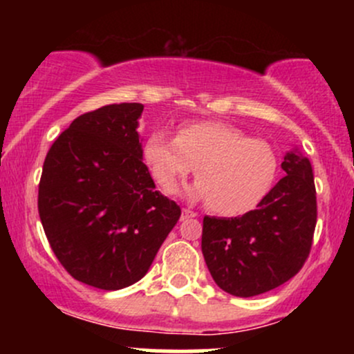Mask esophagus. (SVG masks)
I'll list each match as a JSON object with an SVG mask.
<instances>
[{
    "mask_svg": "<svg viewBox=\"0 0 354 354\" xmlns=\"http://www.w3.org/2000/svg\"><path fill=\"white\" fill-rule=\"evenodd\" d=\"M194 216H196V213H194V211H191V209H186V208H183V211H181V219H183V221H185V219L194 218Z\"/></svg>",
    "mask_w": 354,
    "mask_h": 354,
    "instance_id": "esophagus-1",
    "label": "esophagus"
}]
</instances>
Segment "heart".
Listing matches in <instances>:
<instances>
[{"label":"heart","mask_w":354,"mask_h":354,"mask_svg":"<svg viewBox=\"0 0 354 354\" xmlns=\"http://www.w3.org/2000/svg\"><path fill=\"white\" fill-rule=\"evenodd\" d=\"M143 160L156 185L168 193L194 169L198 181L188 188V196L209 201L211 211L223 216L254 209L278 173V158L266 141L248 138L221 121L181 124L176 138L165 128L153 129L143 143Z\"/></svg>","instance_id":"obj_1"}]
</instances>
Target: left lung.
Wrapping results in <instances>:
<instances>
[{
	"instance_id": "1",
	"label": "left lung",
	"mask_w": 354,
	"mask_h": 354,
	"mask_svg": "<svg viewBox=\"0 0 354 354\" xmlns=\"http://www.w3.org/2000/svg\"><path fill=\"white\" fill-rule=\"evenodd\" d=\"M286 176L256 209L238 218H203L201 251L214 283L250 298L274 290L301 270L316 226V189L308 158L284 154Z\"/></svg>"
}]
</instances>
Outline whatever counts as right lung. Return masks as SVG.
<instances>
[{"label": "right lung", "mask_w": 354, "mask_h": 354, "mask_svg": "<svg viewBox=\"0 0 354 354\" xmlns=\"http://www.w3.org/2000/svg\"><path fill=\"white\" fill-rule=\"evenodd\" d=\"M143 108L106 104L78 116L43 165L38 211L51 250L73 278L100 290L140 281L181 216L143 163Z\"/></svg>", "instance_id": "1"}]
</instances>
